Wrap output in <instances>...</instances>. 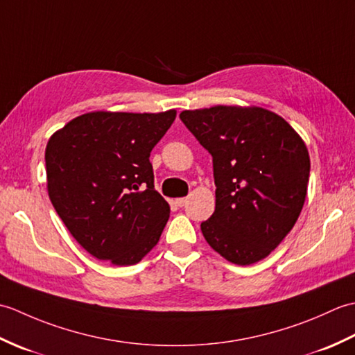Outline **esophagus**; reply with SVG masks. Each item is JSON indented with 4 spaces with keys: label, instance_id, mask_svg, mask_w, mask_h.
<instances>
[{
    "label": "esophagus",
    "instance_id": "1",
    "mask_svg": "<svg viewBox=\"0 0 355 355\" xmlns=\"http://www.w3.org/2000/svg\"><path fill=\"white\" fill-rule=\"evenodd\" d=\"M187 202V198H177L175 200V205L178 206V207H183L184 205Z\"/></svg>",
    "mask_w": 355,
    "mask_h": 355
}]
</instances>
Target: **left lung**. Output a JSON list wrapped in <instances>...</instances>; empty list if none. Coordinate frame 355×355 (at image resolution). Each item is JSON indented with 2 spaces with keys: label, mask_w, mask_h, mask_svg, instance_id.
I'll use <instances>...</instances> for the list:
<instances>
[{
  "label": "left lung",
  "mask_w": 355,
  "mask_h": 355,
  "mask_svg": "<svg viewBox=\"0 0 355 355\" xmlns=\"http://www.w3.org/2000/svg\"><path fill=\"white\" fill-rule=\"evenodd\" d=\"M180 119L214 157L215 212L201 223L207 244L236 266L275 250L302 212L310 154L276 112L215 105L184 110Z\"/></svg>",
  "instance_id": "8db88e82"
}]
</instances>
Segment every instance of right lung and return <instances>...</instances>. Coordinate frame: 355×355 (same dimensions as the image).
<instances>
[{
  "label": "right lung",
  "mask_w": 355,
  "mask_h": 355,
  "mask_svg": "<svg viewBox=\"0 0 355 355\" xmlns=\"http://www.w3.org/2000/svg\"><path fill=\"white\" fill-rule=\"evenodd\" d=\"M177 117L92 111L51 134L47 191L73 238L101 261L134 266L157 245L171 209L154 189L150 150Z\"/></svg>",
  "instance_id": "obj_1"
}]
</instances>
